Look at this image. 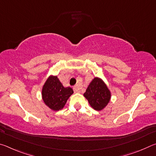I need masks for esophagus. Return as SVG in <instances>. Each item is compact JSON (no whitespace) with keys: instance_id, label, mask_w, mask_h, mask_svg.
Segmentation results:
<instances>
[{"instance_id":"34e87169","label":"esophagus","mask_w":156,"mask_h":156,"mask_svg":"<svg viewBox=\"0 0 156 156\" xmlns=\"http://www.w3.org/2000/svg\"><path fill=\"white\" fill-rule=\"evenodd\" d=\"M73 91H74L75 92H76V93H80V87L78 85H75L73 87Z\"/></svg>"}]
</instances>
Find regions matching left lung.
I'll list each match as a JSON object with an SVG mask.
<instances>
[{"mask_svg":"<svg viewBox=\"0 0 156 156\" xmlns=\"http://www.w3.org/2000/svg\"><path fill=\"white\" fill-rule=\"evenodd\" d=\"M111 92L101 78L95 77L84 94L91 107L96 111L106 107L111 99Z\"/></svg>","mask_w":156,"mask_h":156,"instance_id":"1","label":"left lung"}]
</instances>
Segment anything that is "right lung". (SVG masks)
<instances>
[{"instance_id": "add662e5", "label": "right lung", "mask_w": 156, "mask_h": 156, "mask_svg": "<svg viewBox=\"0 0 156 156\" xmlns=\"http://www.w3.org/2000/svg\"><path fill=\"white\" fill-rule=\"evenodd\" d=\"M73 93L69 87H63L57 76H50L43 87L42 98L44 104L51 110L59 111L64 107Z\"/></svg>"}]
</instances>
